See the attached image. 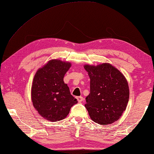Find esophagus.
I'll use <instances>...</instances> for the list:
<instances>
[{"instance_id":"esophagus-1","label":"esophagus","mask_w":154,"mask_h":154,"mask_svg":"<svg viewBox=\"0 0 154 154\" xmlns=\"http://www.w3.org/2000/svg\"><path fill=\"white\" fill-rule=\"evenodd\" d=\"M77 99L78 102H82L84 100V97H81V96H80V97H77Z\"/></svg>"}]
</instances>
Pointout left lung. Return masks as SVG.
Returning <instances> with one entry per match:
<instances>
[{"instance_id":"1","label":"left lung","mask_w":154,"mask_h":154,"mask_svg":"<svg viewBox=\"0 0 154 154\" xmlns=\"http://www.w3.org/2000/svg\"><path fill=\"white\" fill-rule=\"evenodd\" d=\"M90 79L85 107L90 119L100 125L119 120L128 106L130 90L124 75L108 63L84 65Z\"/></svg>"}]
</instances>
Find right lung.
<instances>
[{
	"mask_svg": "<svg viewBox=\"0 0 154 154\" xmlns=\"http://www.w3.org/2000/svg\"><path fill=\"white\" fill-rule=\"evenodd\" d=\"M70 66V62L52 60L39 68L34 76L31 101L40 115L46 120H63L71 107L77 103L64 82V75Z\"/></svg>",
	"mask_w": 154,
	"mask_h": 154,
	"instance_id": "right-lung-1",
	"label": "right lung"
}]
</instances>
